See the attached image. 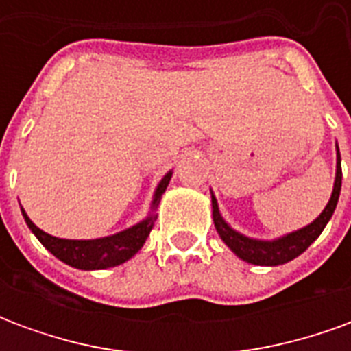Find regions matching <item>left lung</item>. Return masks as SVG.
Listing matches in <instances>:
<instances>
[{
  "mask_svg": "<svg viewBox=\"0 0 351 351\" xmlns=\"http://www.w3.org/2000/svg\"><path fill=\"white\" fill-rule=\"evenodd\" d=\"M340 186H342V167H340V152L337 146V175H335V186H332V193L329 203L325 205L324 213L317 216L316 220L308 223L306 228L297 229L293 233H287L284 237H278L274 241H258V239H250V237L239 233L229 226L228 221L221 218L220 208L216 203V197L213 193V218L214 228L221 237V241L228 244L233 254L239 258L252 265H267V267H276V265H284L291 261L297 256H301L302 252L308 248L310 244L316 241L317 237L322 235V231L327 226V221L331 220L332 213L337 208L340 195Z\"/></svg>",
  "mask_w": 351,
  "mask_h": 351,
  "instance_id": "1",
  "label": "left lung"
}]
</instances>
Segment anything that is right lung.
<instances>
[{
	"mask_svg": "<svg viewBox=\"0 0 351 351\" xmlns=\"http://www.w3.org/2000/svg\"><path fill=\"white\" fill-rule=\"evenodd\" d=\"M173 176V171H169L167 175L161 178V182L156 188L152 201V213L146 216L145 220L135 223L133 228L123 229L120 233L114 235L101 237V239H92V241H71V239H58L49 233H45L43 229L35 226L34 221L27 218V214L22 208V216L26 220L27 228L32 229L39 243L54 254L60 261L71 265L75 269H82V271H99V269H108V267H116V265L125 263L137 254L143 244L150 235L156 221V208L160 205V199L163 191L167 190L169 180Z\"/></svg>",
	"mask_w": 351,
	"mask_h": 351,
	"instance_id": "obj_1",
	"label": "right lung"
}]
</instances>
